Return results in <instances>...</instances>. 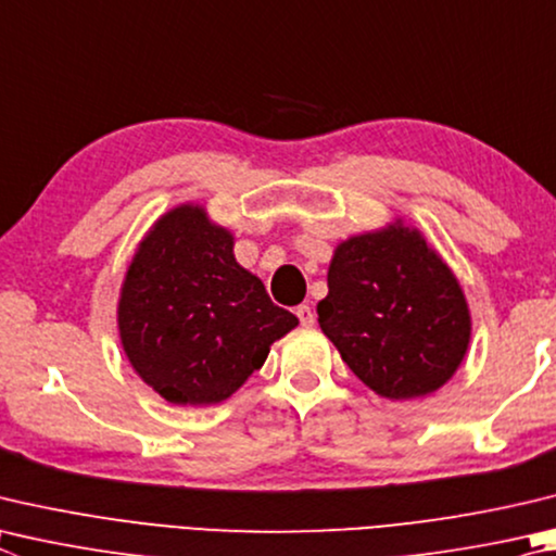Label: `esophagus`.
<instances>
[{
  "instance_id": "obj_1",
  "label": "esophagus",
  "mask_w": 556,
  "mask_h": 556,
  "mask_svg": "<svg viewBox=\"0 0 556 556\" xmlns=\"http://www.w3.org/2000/svg\"><path fill=\"white\" fill-rule=\"evenodd\" d=\"M296 316L301 320V326H313V323H316V313H313V308L308 304L296 306Z\"/></svg>"
}]
</instances>
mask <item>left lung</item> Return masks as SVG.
I'll return each mask as SVG.
<instances>
[{"mask_svg": "<svg viewBox=\"0 0 556 556\" xmlns=\"http://www.w3.org/2000/svg\"><path fill=\"white\" fill-rule=\"evenodd\" d=\"M320 330L371 391L408 401L438 391L467 355L471 318L459 281L399 220L336 248Z\"/></svg>", "mask_w": 556, "mask_h": 556, "instance_id": "1", "label": "left lung"}]
</instances>
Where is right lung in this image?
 <instances>
[{
	"instance_id": "add662e5",
	"label": "right lung",
	"mask_w": 556,
	"mask_h": 556,
	"mask_svg": "<svg viewBox=\"0 0 556 556\" xmlns=\"http://www.w3.org/2000/svg\"><path fill=\"white\" fill-rule=\"evenodd\" d=\"M299 318L271 304L236 262L233 236L181 204L138 245L118 301V332L138 377L175 406H211L265 365Z\"/></svg>"
}]
</instances>
